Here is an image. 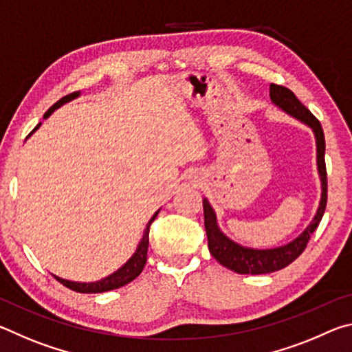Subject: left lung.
Returning a JSON list of instances; mask_svg holds the SVG:
<instances>
[{"label": "left lung", "instance_id": "1", "mask_svg": "<svg viewBox=\"0 0 352 352\" xmlns=\"http://www.w3.org/2000/svg\"><path fill=\"white\" fill-rule=\"evenodd\" d=\"M270 98L278 107H281L284 111L289 115L295 116L296 119H301L306 122L309 127H312L315 138H317V163H318V172L321 177V201L317 211V216L312 220V223L307 226L305 233L298 236L294 242L287 243V245L273 248V250H253L245 248L242 245H237L236 242L230 241L228 237L222 234L216 223V214H214L212 208L210 206L206 200H204V212H205V230L208 236V248L210 253L216 258L220 264L226 269L233 270L241 275H264V273H272L276 270H281L284 267L292 264L298 256L305 252L307 247V242L311 239V234L317 230L318 223L321 222L326 201H327V172H326V163H324V133L321 129V124L317 118H315L306 105H302L298 98L292 93L289 88L283 85H276V83H270Z\"/></svg>", "mask_w": 352, "mask_h": 352}]
</instances>
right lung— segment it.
<instances>
[{
  "instance_id": "add662e5",
  "label": "right lung",
  "mask_w": 352,
  "mask_h": 352,
  "mask_svg": "<svg viewBox=\"0 0 352 352\" xmlns=\"http://www.w3.org/2000/svg\"><path fill=\"white\" fill-rule=\"evenodd\" d=\"M79 96V93L74 91L71 94H67V96H63L62 99H58L57 102L51 107L50 110H47L43 118H47L51 115L52 111H54L56 109H58L62 104L68 102V100L74 99ZM40 127V124L37 127H35L34 130H37ZM32 130V132H34ZM158 211L153 214V217L151 219V222L147 223L146 226V231H144V236H142V241L140 242V247L138 250H136V253L130 258V261L127 262L126 265L121 267L118 272L113 273V275H110L109 278H104L100 279V281L98 283H73V281H67V279H62L58 276H54L58 283L63 284L65 287H68L71 290L74 292H79V294H100V292H109V290H113V289H119L122 287V285H126L129 283H132L135 278H138L141 275L142 269H144L146 265V261H147V248H148V228H151L152 222L155 220V217H157Z\"/></svg>"
}]
</instances>
